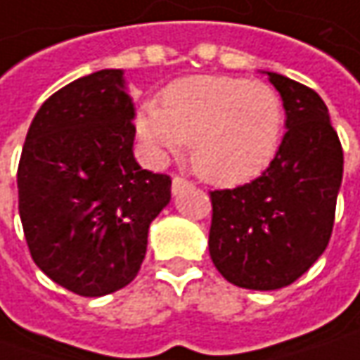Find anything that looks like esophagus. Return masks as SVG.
I'll use <instances>...</instances> for the list:
<instances>
[{"label":"esophagus","mask_w":360,"mask_h":360,"mask_svg":"<svg viewBox=\"0 0 360 360\" xmlns=\"http://www.w3.org/2000/svg\"><path fill=\"white\" fill-rule=\"evenodd\" d=\"M190 186H192V184H190L188 180H184V178H178V176H176V178L172 180V194H180L182 190H186V188H190Z\"/></svg>","instance_id":"1"}]
</instances>
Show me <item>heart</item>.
<instances>
[{"instance_id":"1","label":"heart","mask_w":360,"mask_h":360,"mask_svg":"<svg viewBox=\"0 0 360 360\" xmlns=\"http://www.w3.org/2000/svg\"><path fill=\"white\" fill-rule=\"evenodd\" d=\"M284 105L262 82L188 76L162 91V105L144 104L136 118L140 142L154 158L190 144L194 172L210 184L236 186L256 178L278 152Z\"/></svg>"}]
</instances>
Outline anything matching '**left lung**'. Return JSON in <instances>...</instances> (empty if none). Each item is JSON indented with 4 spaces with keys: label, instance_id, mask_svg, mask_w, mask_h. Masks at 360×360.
Returning a JSON list of instances; mask_svg holds the SVG:
<instances>
[{
    "label": "left lung",
    "instance_id": "8db88e82",
    "mask_svg": "<svg viewBox=\"0 0 360 360\" xmlns=\"http://www.w3.org/2000/svg\"><path fill=\"white\" fill-rule=\"evenodd\" d=\"M260 74L283 98L286 134L256 180L210 192L208 250L229 283L276 290L311 269L330 240L342 148L316 91L274 72Z\"/></svg>",
    "mask_w": 360,
    "mask_h": 360
}]
</instances>
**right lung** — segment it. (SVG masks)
<instances>
[{"label": "right lung", "instance_id": "right-lung-1", "mask_svg": "<svg viewBox=\"0 0 360 360\" xmlns=\"http://www.w3.org/2000/svg\"><path fill=\"white\" fill-rule=\"evenodd\" d=\"M124 70H100L41 104L18 168L20 218L39 270L79 297H104L142 266L172 180L134 158Z\"/></svg>", "mask_w": 360, "mask_h": 360}]
</instances>
